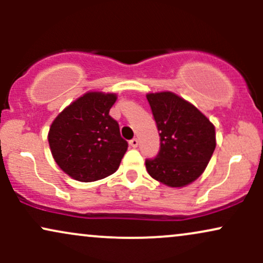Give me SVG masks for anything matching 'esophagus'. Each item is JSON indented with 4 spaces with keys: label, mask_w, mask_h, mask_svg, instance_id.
<instances>
[{
    "label": "esophagus",
    "mask_w": 263,
    "mask_h": 263,
    "mask_svg": "<svg viewBox=\"0 0 263 263\" xmlns=\"http://www.w3.org/2000/svg\"><path fill=\"white\" fill-rule=\"evenodd\" d=\"M129 146L134 147V148H136V147L138 146V140H137V138H132V140L129 141Z\"/></svg>",
    "instance_id": "34e87169"
}]
</instances>
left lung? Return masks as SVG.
Wrapping results in <instances>:
<instances>
[{"instance_id":"left-lung-1","label":"left lung","mask_w":263,"mask_h":263,"mask_svg":"<svg viewBox=\"0 0 263 263\" xmlns=\"http://www.w3.org/2000/svg\"><path fill=\"white\" fill-rule=\"evenodd\" d=\"M161 147L146 159L148 174L168 186L194 182L206 168L216 147L215 127L194 105L171 91L148 93Z\"/></svg>"}]
</instances>
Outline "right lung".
Returning <instances> with one entry per match:
<instances>
[{
  "mask_svg": "<svg viewBox=\"0 0 263 263\" xmlns=\"http://www.w3.org/2000/svg\"><path fill=\"white\" fill-rule=\"evenodd\" d=\"M115 93L91 91L55 117L48 134L54 161L79 182H95L117 171L128 143L108 115Z\"/></svg>",
  "mask_w": 263,
  "mask_h": 263,
  "instance_id": "1",
  "label": "right lung"
}]
</instances>
